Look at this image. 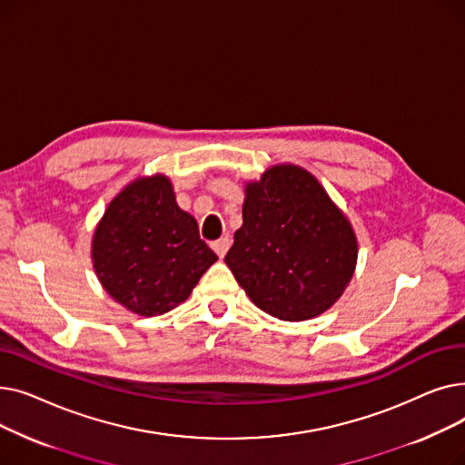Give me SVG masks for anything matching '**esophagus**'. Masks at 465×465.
I'll return each mask as SVG.
<instances>
[{
	"instance_id": "34e87169",
	"label": "esophagus",
	"mask_w": 465,
	"mask_h": 465,
	"mask_svg": "<svg viewBox=\"0 0 465 465\" xmlns=\"http://www.w3.org/2000/svg\"><path fill=\"white\" fill-rule=\"evenodd\" d=\"M211 247H213V251L218 254V258H224V254H226L228 249H230V237H220V239L213 241Z\"/></svg>"
}]
</instances>
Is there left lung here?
Here are the masks:
<instances>
[{
    "label": "left lung",
    "instance_id": "left-lung-1",
    "mask_svg": "<svg viewBox=\"0 0 465 465\" xmlns=\"http://www.w3.org/2000/svg\"><path fill=\"white\" fill-rule=\"evenodd\" d=\"M358 245L324 188L296 165L247 186L242 226L224 262L267 314L300 322L330 309L352 279Z\"/></svg>",
    "mask_w": 465,
    "mask_h": 465
}]
</instances>
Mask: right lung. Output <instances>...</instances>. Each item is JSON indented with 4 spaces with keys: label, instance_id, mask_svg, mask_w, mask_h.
I'll return each mask as SVG.
<instances>
[{
    "label": "right lung",
    "instance_id": "right-lung-1",
    "mask_svg": "<svg viewBox=\"0 0 465 465\" xmlns=\"http://www.w3.org/2000/svg\"><path fill=\"white\" fill-rule=\"evenodd\" d=\"M92 258L109 294L143 316L183 303L218 260L162 175L132 183L111 202L94 233Z\"/></svg>",
    "mask_w": 465,
    "mask_h": 465
}]
</instances>
